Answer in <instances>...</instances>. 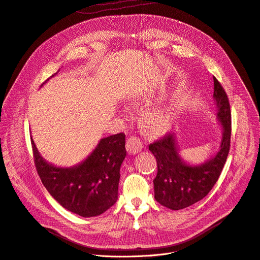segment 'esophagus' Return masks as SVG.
Masks as SVG:
<instances>
[{
  "label": "esophagus",
  "instance_id": "1",
  "mask_svg": "<svg viewBox=\"0 0 260 260\" xmlns=\"http://www.w3.org/2000/svg\"><path fill=\"white\" fill-rule=\"evenodd\" d=\"M126 147H127V151L129 152V154H136V153H139L140 151H142L143 144L139 137L131 136L130 139H128V141H127Z\"/></svg>",
  "mask_w": 260,
  "mask_h": 260
}]
</instances>
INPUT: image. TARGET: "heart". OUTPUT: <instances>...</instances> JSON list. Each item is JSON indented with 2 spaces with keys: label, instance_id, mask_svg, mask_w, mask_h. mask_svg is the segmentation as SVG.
<instances>
[{
  "label": "heart",
  "instance_id": "1",
  "mask_svg": "<svg viewBox=\"0 0 260 260\" xmlns=\"http://www.w3.org/2000/svg\"><path fill=\"white\" fill-rule=\"evenodd\" d=\"M174 115V108L171 106H161L147 110L143 117V126L151 132H159L169 126Z\"/></svg>",
  "mask_w": 260,
  "mask_h": 260
}]
</instances>
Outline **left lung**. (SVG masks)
<instances>
[{
	"instance_id": "obj_1",
	"label": "left lung",
	"mask_w": 260,
	"mask_h": 260,
	"mask_svg": "<svg viewBox=\"0 0 260 260\" xmlns=\"http://www.w3.org/2000/svg\"><path fill=\"white\" fill-rule=\"evenodd\" d=\"M216 117L222 128L217 153L202 165H189L182 160L174 133H167L149 145L156 158L157 174L153 180L154 197L162 206L180 210L202 201L216 184L225 164L231 141V110L229 99L220 83L214 78Z\"/></svg>"
}]
</instances>
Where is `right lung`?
Instances as JSON below:
<instances>
[{
	"label": "right lung",
	"mask_w": 260,
	"mask_h": 260,
	"mask_svg": "<svg viewBox=\"0 0 260 260\" xmlns=\"http://www.w3.org/2000/svg\"><path fill=\"white\" fill-rule=\"evenodd\" d=\"M125 143L124 133L105 137L81 164L63 168L46 161L31 137L43 185L60 206L83 217L101 215L116 203L119 170L127 154Z\"/></svg>",
	"instance_id": "obj_1"
}]
</instances>
